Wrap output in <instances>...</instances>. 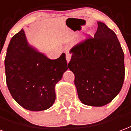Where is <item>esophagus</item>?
<instances>
[{
  "instance_id": "obj_1",
  "label": "esophagus",
  "mask_w": 131,
  "mask_h": 131,
  "mask_svg": "<svg viewBox=\"0 0 131 131\" xmlns=\"http://www.w3.org/2000/svg\"><path fill=\"white\" fill-rule=\"evenodd\" d=\"M71 54L70 53H66V59H67V62H69L71 60Z\"/></svg>"
}]
</instances>
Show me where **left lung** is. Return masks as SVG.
Instances as JSON below:
<instances>
[{
  "mask_svg": "<svg viewBox=\"0 0 131 131\" xmlns=\"http://www.w3.org/2000/svg\"><path fill=\"white\" fill-rule=\"evenodd\" d=\"M69 69L83 104L103 106L111 102L122 88L125 76L124 54L116 34L98 22L94 37L71 48Z\"/></svg>",
  "mask_w": 131,
  "mask_h": 131,
  "instance_id": "obj_1",
  "label": "left lung"
}]
</instances>
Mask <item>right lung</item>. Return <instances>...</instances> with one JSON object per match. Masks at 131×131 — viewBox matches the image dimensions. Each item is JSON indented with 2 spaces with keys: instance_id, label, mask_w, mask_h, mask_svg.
<instances>
[{
  "instance_id": "add662e5",
  "label": "right lung",
  "mask_w": 131,
  "mask_h": 131,
  "mask_svg": "<svg viewBox=\"0 0 131 131\" xmlns=\"http://www.w3.org/2000/svg\"><path fill=\"white\" fill-rule=\"evenodd\" d=\"M68 67L65 53L56 60L49 59L29 45L23 29L12 37L5 59L6 83L12 96L31 111L53 105L55 86Z\"/></svg>"
}]
</instances>
